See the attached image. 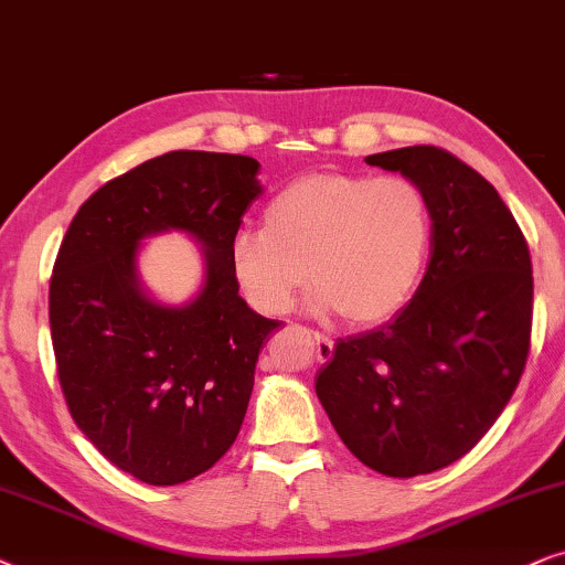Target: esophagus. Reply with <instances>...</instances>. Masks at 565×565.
Segmentation results:
<instances>
[{
	"mask_svg": "<svg viewBox=\"0 0 565 565\" xmlns=\"http://www.w3.org/2000/svg\"><path fill=\"white\" fill-rule=\"evenodd\" d=\"M312 338H315V356H318V361H328L333 356V341H330L328 335L312 333Z\"/></svg>",
	"mask_w": 565,
	"mask_h": 565,
	"instance_id": "esophagus-1",
	"label": "esophagus"
}]
</instances>
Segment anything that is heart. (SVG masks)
<instances>
[{
	"label": "heart",
	"instance_id": "b5f03b06",
	"mask_svg": "<svg viewBox=\"0 0 565 565\" xmlns=\"http://www.w3.org/2000/svg\"><path fill=\"white\" fill-rule=\"evenodd\" d=\"M431 230V206L416 180L320 172L284 188L263 214V230L232 239L230 266L263 315L289 312L312 278L315 310L374 326L416 291Z\"/></svg>",
	"mask_w": 565,
	"mask_h": 565
}]
</instances>
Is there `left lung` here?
Wrapping results in <instances>:
<instances>
[{
    "mask_svg": "<svg viewBox=\"0 0 565 565\" xmlns=\"http://www.w3.org/2000/svg\"><path fill=\"white\" fill-rule=\"evenodd\" d=\"M366 164L424 188L431 253L408 307L385 326L338 338L315 390L366 468L426 476L468 455L522 380L532 258L495 188L447 149L403 147Z\"/></svg>",
    "mask_w": 565,
    "mask_h": 565,
    "instance_id": "left-lung-1",
    "label": "left lung"
}]
</instances>
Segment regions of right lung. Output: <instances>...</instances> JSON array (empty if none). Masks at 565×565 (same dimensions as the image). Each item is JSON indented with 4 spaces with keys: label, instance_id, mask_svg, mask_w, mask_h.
Instances as JSON below:
<instances>
[{
    "label": "right lung",
    "instance_id": "obj_1",
    "mask_svg": "<svg viewBox=\"0 0 565 565\" xmlns=\"http://www.w3.org/2000/svg\"><path fill=\"white\" fill-rule=\"evenodd\" d=\"M258 170L245 154L154 157L97 188L58 247L49 320L66 408L141 483H185L227 455L260 349L281 326L247 307L230 266ZM168 228L207 250L205 289L185 308L152 303L136 281L138 243Z\"/></svg>",
    "mask_w": 565,
    "mask_h": 565
}]
</instances>
